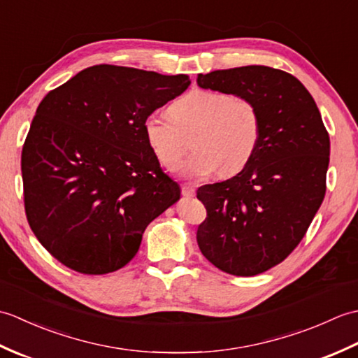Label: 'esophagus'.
I'll return each instance as SVG.
<instances>
[{"label": "esophagus", "instance_id": "obj_1", "mask_svg": "<svg viewBox=\"0 0 358 358\" xmlns=\"http://www.w3.org/2000/svg\"><path fill=\"white\" fill-rule=\"evenodd\" d=\"M181 194H183L185 196H194L195 189L192 186H183L181 187Z\"/></svg>", "mask_w": 358, "mask_h": 358}]
</instances>
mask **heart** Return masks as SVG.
I'll return each instance as SVG.
<instances>
[{
	"label": "heart",
	"instance_id": "1",
	"mask_svg": "<svg viewBox=\"0 0 358 358\" xmlns=\"http://www.w3.org/2000/svg\"><path fill=\"white\" fill-rule=\"evenodd\" d=\"M143 129L148 146L167 171L180 166L186 152L185 135L195 132V154L183 173L204 180L218 171L234 175L250 162L260 140V117L245 98L223 90L192 89L171 104L169 117L150 113Z\"/></svg>",
	"mask_w": 358,
	"mask_h": 358
}]
</instances>
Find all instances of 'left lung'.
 Masks as SVG:
<instances>
[{
	"instance_id": "1",
	"label": "left lung",
	"mask_w": 358,
	"mask_h": 358,
	"mask_svg": "<svg viewBox=\"0 0 358 358\" xmlns=\"http://www.w3.org/2000/svg\"><path fill=\"white\" fill-rule=\"evenodd\" d=\"M203 89L245 98L260 140L235 177L196 191L208 210L201 254L220 271L252 277L281 263L305 237L326 192L329 135L314 98L294 75L268 66L199 73Z\"/></svg>"
}]
</instances>
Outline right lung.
Masks as SVG:
<instances>
[{
    "label": "right lung",
    "instance_id": "1",
    "mask_svg": "<svg viewBox=\"0 0 358 358\" xmlns=\"http://www.w3.org/2000/svg\"><path fill=\"white\" fill-rule=\"evenodd\" d=\"M189 85L187 75L98 64L43 98L21 154L24 208L59 263L89 275L118 271L180 200L143 124Z\"/></svg>",
    "mask_w": 358,
    "mask_h": 358
}]
</instances>
